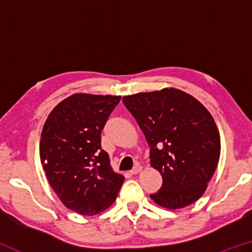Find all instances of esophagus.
Masks as SVG:
<instances>
[{"mask_svg":"<svg viewBox=\"0 0 252 252\" xmlns=\"http://www.w3.org/2000/svg\"><path fill=\"white\" fill-rule=\"evenodd\" d=\"M141 170H142L141 165H135V167L131 170L130 173H131V174H136V173H139L140 171H141Z\"/></svg>","mask_w":252,"mask_h":252,"instance_id":"1","label":"esophagus"}]
</instances>
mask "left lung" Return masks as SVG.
<instances>
[{
    "mask_svg": "<svg viewBox=\"0 0 252 252\" xmlns=\"http://www.w3.org/2000/svg\"><path fill=\"white\" fill-rule=\"evenodd\" d=\"M122 101L146 135L151 165L163 179L151 199L169 209L197 201L220 158L219 131L209 111L173 88L123 96Z\"/></svg>",
    "mask_w": 252,
    "mask_h": 252,
    "instance_id": "1",
    "label": "left lung"
}]
</instances>
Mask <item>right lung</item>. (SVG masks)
<instances>
[{
	"label": "right lung",
	"instance_id": "obj_1",
	"mask_svg": "<svg viewBox=\"0 0 252 252\" xmlns=\"http://www.w3.org/2000/svg\"><path fill=\"white\" fill-rule=\"evenodd\" d=\"M120 100L76 93L55 106L42 130L40 157L46 178L64 206L80 215L110 207L125 181L101 148V132Z\"/></svg>",
	"mask_w": 252,
	"mask_h": 252
}]
</instances>
